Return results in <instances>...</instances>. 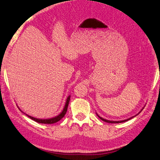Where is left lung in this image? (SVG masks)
<instances>
[{"mask_svg":"<svg viewBox=\"0 0 160 160\" xmlns=\"http://www.w3.org/2000/svg\"><path fill=\"white\" fill-rule=\"evenodd\" d=\"M141 110V111H142ZM98 116V115H97ZM98 117L100 118V119H102V121H105V122H107V123H123V122H126V121H128V120H130V119L131 118H128V119H126V120H123V121H109V120H106V119H104V118H102V117H100L99 116H98Z\"/></svg>","mask_w":160,"mask_h":160,"instance_id":"1","label":"left lung"}]
</instances>
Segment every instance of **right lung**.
Segmentation results:
<instances>
[{"instance_id": "obj_1", "label": "right lung", "mask_w": 160, "mask_h": 160, "mask_svg": "<svg viewBox=\"0 0 160 160\" xmlns=\"http://www.w3.org/2000/svg\"><path fill=\"white\" fill-rule=\"evenodd\" d=\"M70 96H69L68 97V99L66 100V105H65L64 107V109L63 110V112H62L58 116H56V117H53V118H48V119H39V118H34V117H32L30 116H28V117L30 118L32 120L36 121L37 123H44V124H52V123H55L56 122H58V121H60L62 118H63V116L66 114V113L67 112V109H68V104H69V102H70Z\"/></svg>"}]
</instances>
